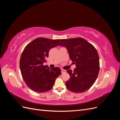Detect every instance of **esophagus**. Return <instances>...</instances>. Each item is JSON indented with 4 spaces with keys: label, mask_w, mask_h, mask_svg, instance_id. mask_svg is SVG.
<instances>
[{
    "label": "esophagus",
    "mask_w": 120,
    "mask_h": 120,
    "mask_svg": "<svg viewBox=\"0 0 120 120\" xmlns=\"http://www.w3.org/2000/svg\"><path fill=\"white\" fill-rule=\"evenodd\" d=\"M61 73H64V72H66V71L64 70V69H61Z\"/></svg>",
    "instance_id": "1"
}]
</instances>
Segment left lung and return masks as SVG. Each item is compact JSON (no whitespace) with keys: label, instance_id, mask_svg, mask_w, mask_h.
<instances>
[{"label":"left lung","instance_id":"1","mask_svg":"<svg viewBox=\"0 0 120 120\" xmlns=\"http://www.w3.org/2000/svg\"><path fill=\"white\" fill-rule=\"evenodd\" d=\"M59 45L66 47L70 59L76 66L74 71L67 70L70 75L66 82L67 89L75 93L89 90L95 82L100 71L99 56L96 48L81 38L62 39Z\"/></svg>","mask_w":120,"mask_h":120}]
</instances>
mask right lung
I'll return each mask as SVG.
<instances>
[{
    "mask_svg": "<svg viewBox=\"0 0 120 120\" xmlns=\"http://www.w3.org/2000/svg\"><path fill=\"white\" fill-rule=\"evenodd\" d=\"M60 39L38 38L25 46L21 54L19 66L27 86L37 93H45L52 88L56 79L61 74L57 67L44 66L49 50L56 46Z\"/></svg>",
    "mask_w": 120,
    "mask_h": 120,
    "instance_id": "add662e5",
    "label": "right lung"
}]
</instances>
